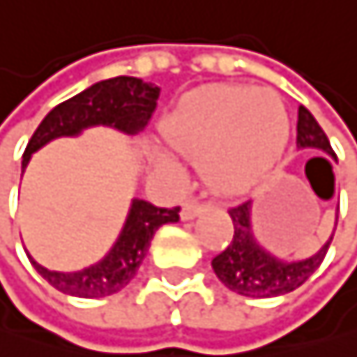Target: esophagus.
<instances>
[{
	"label": "esophagus",
	"mask_w": 357,
	"mask_h": 357,
	"mask_svg": "<svg viewBox=\"0 0 357 357\" xmlns=\"http://www.w3.org/2000/svg\"><path fill=\"white\" fill-rule=\"evenodd\" d=\"M202 211V202H197V200H186L184 204H182V218L184 220H191V218H195L197 213Z\"/></svg>",
	"instance_id": "34e87169"
}]
</instances>
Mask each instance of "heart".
<instances>
[{"label": "heart", "instance_id": "heart-1", "mask_svg": "<svg viewBox=\"0 0 357 357\" xmlns=\"http://www.w3.org/2000/svg\"><path fill=\"white\" fill-rule=\"evenodd\" d=\"M288 128L286 107L274 91L209 85L166 116L164 137L197 162L211 191L231 195L250 189L277 162Z\"/></svg>", "mask_w": 357, "mask_h": 357}]
</instances>
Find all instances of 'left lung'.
Masks as SVG:
<instances>
[{
	"label": "left lung",
	"mask_w": 357,
	"mask_h": 357,
	"mask_svg": "<svg viewBox=\"0 0 357 357\" xmlns=\"http://www.w3.org/2000/svg\"><path fill=\"white\" fill-rule=\"evenodd\" d=\"M297 144L301 148H306V146L319 148V151H324L333 157V160H337L333 148L328 144L326 132L319 128L315 116L303 105H299V116H297ZM250 206L252 202H241V204L229 206L234 234L227 248L220 254H215L211 261L215 277H218L229 290L238 292L243 297L268 299V297H279V295H286V292L297 290L301 283H306L310 274L319 268V263L324 261L333 236H331L324 248L317 254H312L310 259L292 261V263L279 261L270 257L266 250H261L257 241H254L252 227H250Z\"/></svg>",
	"instance_id": "8db88e82"
}]
</instances>
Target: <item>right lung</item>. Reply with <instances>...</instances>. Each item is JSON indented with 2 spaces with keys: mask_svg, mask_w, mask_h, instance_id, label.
Masks as SVG:
<instances>
[{
  "mask_svg": "<svg viewBox=\"0 0 357 357\" xmlns=\"http://www.w3.org/2000/svg\"><path fill=\"white\" fill-rule=\"evenodd\" d=\"M157 98H160V89L151 83H144L142 78L116 76L109 80H100V83L80 91L74 98L56 105L45 116V121L38 126L26 151H24L22 171L26 168L31 155L47 142L65 135H78L87 126L105 123L123 130V132H137L139 128H144L151 121L157 107ZM177 220H180V206L164 209V206H155L146 200H135L119 241L107 257L96 266L83 272L65 274L42 268L36 261L31 263L42 274V279L49 281L56 290L65 292V295L85 299L107 297L123 290L132 281L137 268L142 266L146 252L151 248L153 234L162 225Z\"/></svg>",
  "mask_w": 357,
  "mask_h": 357,
  "instance_id": "1",
  "label": "right lung"
}]
</instances>
